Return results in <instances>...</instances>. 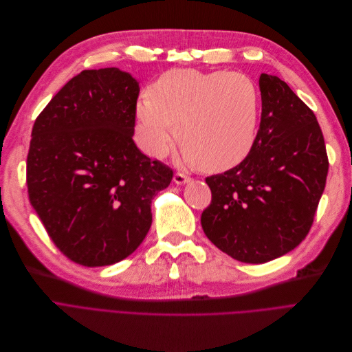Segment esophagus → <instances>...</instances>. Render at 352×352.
<instances>
[{
  "label": "esophagus",
  "mask_w": 352,
  "mask_h": 352,
  "mask_svg": "<svg viewBox=\"0 0 352 352\" xmlns=\"http://www.w3.org/2000/svg\"><path fill=\"white\" fill-rule=\"evenodd\" d=\"M173 182L176 183V185H185V183H188V182H190V177L188 176V175H185V173H175V176H173Z\"/></svg>",
  "instance_id": "esophagus-1"
}]
</instances>
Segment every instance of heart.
Instances as JSON below:
<instances>
[{
    "mask_svg": "<svg viewBox=\"0 0 352 352\" xmlns=\"http://www.w3.org/2000/svg\"><path fill=\"white\" fill-rule=\"evenodd\" d=\"M261 111L256 82L243 73L169 70L136 104V139L152 157L177 138L208 172L242 163L252 150Z\"/></svg>",
    "mask_w": 352,
    "mask_h": 352,
    "instance_id": "obj_1",
    "label": "heart"
}]
</instances>
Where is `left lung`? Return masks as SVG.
Segmentation results:
<instances>
[{
	"label": "left lung",
	"mask_w": 352,
	"mask_h": 352,
	"mask_svg": "<svg viewBox=\"0 0 352 352\" xmlns=\"http://www.w3.org/2000/svg\"><path fill=\"white\" fill-rule=\"evenodd\" d=\"M261 124L248 157L206 177L200 223L233 259L265 263L305 239L325 189L328 156L314 111L276 76L261 74Z\"/></svg>",
	"instance_id": "obj_1"
}]
</instances>
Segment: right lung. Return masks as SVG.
I'll list each match as a JSON object with an SVG mask.
<instances>
[{
    "label": "right lung",
    "mask_w": 352,
    "mask_h": 352,
    "mask_svg": "<svg viewBox=\"0 0 352 352\" xmlns=\"http://www.w3.org/2000/svg\"><path fill=\"white\" fill-rule=\"evenodd\" d=\"M139 82L116 67L85 70L36 119L27 156L30 204L70 261L106 266L131 255L152 226L173 170L133 142Z\"/></svg>",
    "instance_id": "obj_1"
}]
</instances>
